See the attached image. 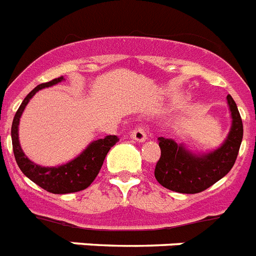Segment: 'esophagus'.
I'll return each mask as SVG.
<instances>
[{"instance_id": "obj_1", "label": "esophagus", "mask_w": 256, "mask_h": 256, "mask_svg": "<svg viewBox=\"0 0 256 256\" xmlns=\"http://www.w3.org/2000/svg\"><path fill=\"white\" fill-rule=\"evenodd\" d=\"M130 137L133 140H136L137 142H144L146 140V132L144 130V126H136L130 133Z\"/></svg>"}]
</instances>
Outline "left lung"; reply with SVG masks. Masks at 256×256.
Returning a JSON list of instances; mask_svg holds the SVG:
<instances>
[{
    "mask_svg": "<svg viewBox=\"0 0 256 256\" xmlns=\"http://www.w3.org/2000/svg\"><path fill=\"white\" fill-rule=\"evenodd\" d=\"M226 100L232 112V128L226 142L215 152L194 155L174 140L159 137L160 158L154 174L162 186L178 193H200L232 170L244 137V126L232 96H226Z\"/></svg>",
    "mask_w": 256,
    "mask_h": 256,
    "instance_id": "obj_1",
    "label": "left lung"
}]
</instances>
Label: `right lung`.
I'll use <instances>...</instances> for the list:
<instances>
[{
	"instance_id": "right-lung-1",
	"label": "right lung",
	"mask_w": 256,
	"mask_h": 256,
	"mask_svg": "<svg viewBox=\"0 0 256 256\" xmlns=\"http://www.w3.org/2000/svg\"><path fill=\"white\" fill-rule=\"evenodd\" d=\"M62 80L63 76H60L52 82L37 85L34 90L30 92V94L24 98V101L22 102L18 111L15 114L12 126V150H14L15 160L18 163L20 171L30 180L34 181V184L53 194L75 193V192L86 189L97 178L108 150L119 141L116 136H106L104 138L93 141L78 158L63 166H58V167H41L38 164H34V162H30L24 155L18 138L19 119L23 114L24 107L27 106L30 100L34 97L37 90L58 84Z\"/></svg>"
}]
</instances>
